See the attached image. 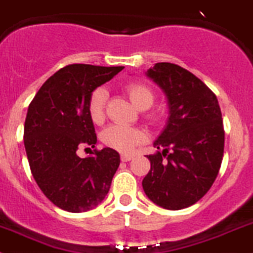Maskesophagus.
I'll return each mask as SVG.
<instances>
[{
	"instance_id": "1",
	"label": "esophagus",
	"mask_w": 253,
	"mask_h": 253,
	"mask_svg": "<svg viewBox=\"0 0 253 253\" xmlns=\"http://www.w3.org/2000/svg\"><path fill=\"white\" fill-rule=\"evenodd\" d=\"M132 159H133V156H132V155H127V153H125V155H121V161L122 162L131 161Z\"/></svg>"
}]
</instances>
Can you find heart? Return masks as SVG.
Returning a JSON list of instances; mask_svg holds the SVG:
<instances>
[{"label":"heart","instance_id":"heart-1","mask_svg":"<svg viewBox=\"0 0 253 253\" xmlns=\"http://www.w3.org/2000/svg\"><path fill=\"white\" fill-rule=\"evenodd\" d=\"M126 93L131 102L140 110H147L155 101V94H153L152 89L147 84H140V82H132V84H127ZM106 98H107V92L102 87L93 89L92 93L89 94L87 111H88L89 119L94 125H101L105 121ZM146 119L150 124L156 125L159 124L161 117L159 113L150 112L146 115ZM145 132L136 127L112 125L101 132V141L107 147L120 151V152H129L136 146L145 142Z\"/></svg>","mask_w":253,"mask_h":253}]
</instances>
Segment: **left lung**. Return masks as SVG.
<instances>
[{
  "label": "left lung",
  "instance_id": "1",
  "mask_svg": "<svg viewBox=\"0 0 253 253\" xmlns=\"http://www.w3.org/2000/svg\"><path fill=\"white\" fill-rule=\"evenodd\" d=\"M166 93L169 117L147 156L142 187L153 204L182 210L200 201L218 174L225 148L222 113L216 94L190 71L160 62L147 71Z\"/></svg>",
  "mask_w": 253,
  "mask_h": 253
}]
</instances>
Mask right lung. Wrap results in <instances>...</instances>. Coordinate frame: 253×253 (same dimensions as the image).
I'll list each match as a JSON object with an SVG mask.
<instances>
[{
	"mask_svg": "<svg viewBox=\"0 0 253 253\" xmlns=\"http://www.w3.org/2000/svg\"><path fill=\"white\" fill-rule=\"evenodd\" d=\"M124 66L75 63L58 70L28 106L26 153L31 173L43 195L68 212H84L102 202L120 166V155L94 148L81 159L79 148L94 147L97 136L87 111L89 94Z\"/></svg>",
	"mask_w": 253,
	"mask_h": 253,
	"instance_id": "1",
	"label": "right lung"
}]
</instances>
